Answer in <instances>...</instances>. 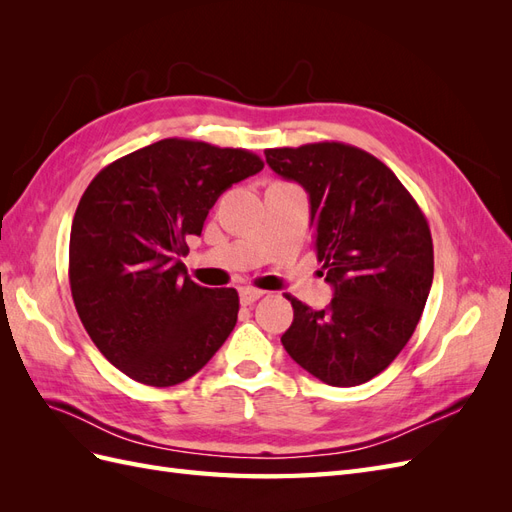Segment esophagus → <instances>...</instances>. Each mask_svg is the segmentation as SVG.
Masks as SVG:
<instances>
[{
  "label": "esophagus",
  "mask_w": 512,
  "mask_h": 512,
  "mask_svg": "<svg viewBox=\"0 0 512 512\" xmlns=\"http://www.w3.org/2000/svg\"><path fill=\"white\" fill-rule=\"evenodd\" d=\"M262 294H265V290H258V288H250V286H245V288H239V297H241V303L243 305H252L254 301H258Z\"/></svg>",
  "instance_id": "34e87169"
}]
</instances>
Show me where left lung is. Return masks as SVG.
Here are the masks:
<instances>
[{
	"label": "left lung",
	"instance_id": "8db88e82",
	"mask_svg": "<svg viewBox=\"0 0 512 512\" xmlns=\"http://www.w3.org/2000/svg\"><path fill=\"white\" fill-rule=\"evenodd\" d=\"M277 175L309 194L314 250L335 297L294 309L286 352L331 386L378 376L404 350L433 280L429 224L393 170L344 143L265 149Z\"/></svg>",
	"mask_w": 512,
	"mask_h": 512
}]
</instances>
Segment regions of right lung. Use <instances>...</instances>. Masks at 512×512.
<instances>
[{"label":"right lung","mask_w":512,"mask_h":512,"mask_svg":"<svg viewBox=\"0 0 512 512\" xmlns=\"http://www.w3.org/2000/svg\"><path fill=\"white\" fill-rule=\"evenodd\" d=\"M247 149L164 138L104 166L70 230V290L91 342L147 386L203 369L237 324L235 288H205L179 256L232 183L262 170Z\"/></svg>","instance_id":"add662e5"}]
</instances>
